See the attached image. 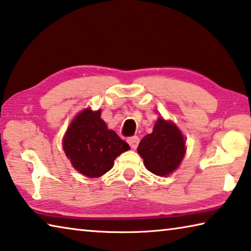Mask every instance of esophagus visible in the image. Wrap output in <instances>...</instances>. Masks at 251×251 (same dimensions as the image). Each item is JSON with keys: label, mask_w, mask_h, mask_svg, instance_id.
<instances>
[{"label": "esophagus", "mask_w": 251, "mask_h": 251, "mask_svg": "<svg viewBox=\"0 0 251 251\" xmlns=\"http://www.w3.org/2000/svg\"><path fill=\"white\" fill-rule=\"evenodd\" d=\"M127 141H128V144H129L131 148L136 149V148H137L138 144H139V137H138V136H131V137L127 139Z\"/></svg>", "instance_id": "34e87169"}]
</instances>
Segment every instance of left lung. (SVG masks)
<instances>
[{"instance_id": "8db88e82", "label": "left lung", "mask_w": 251, "mask_h": 251, "mask_svg": "<svg viewBox=\"0 0 251 251\" xmlns=\"http://www.w3.org/2000/svg\"><path fill=\"white\" fill-rule=\"evenodd\" d=\"M138 153L147 169L156 176H167L179 167L185 153V141L173 123L159 118L151 134L138 145Z\"/></svg>"}]
</instances>
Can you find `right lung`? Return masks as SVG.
Masks as SVG:
<instances>
[{
    "label": "right lung",
    "mask_w": 251,
    "mask_h": 251,
    "mask_svg": "<svg viewBox=\"0 0 251 251\" xmlns=\"http://www.w3.org/2000/svg\"><path fill=\"white\" fill-rule=\"evenodd\" d=\"M128 149L126 141L107 129L100 110L82 111L63 138V150L72 166L89 177H99L110 171L116 157Z\"/></svg>",
    "instance_id": "obj_1"
}]
</instances>
